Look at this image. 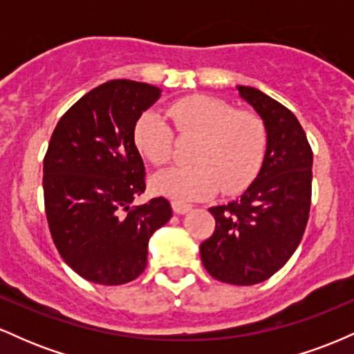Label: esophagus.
Masks as SVG:
<instances>
[{
	"label": "esophagus",
	"mask_w": 354,
	"mask_h": 354,
	"mask_svg": "<svg viewBox=\"0 0 354 354\" xmlns=\"http://www.w3.org/2000/svg\"><path fill=\"white\" fill-rule=\"evenodd\" d=\"M171 208H173V211L176 214H186V213H188V211H191V208H193V206L186 205V203H181V201H173L171 203Z\"/></svg>",
	"instance_id": "1"
}]
</instances>
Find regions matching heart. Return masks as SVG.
<instances>
[{"mask_svg": "<svg viewBox=\"0 0 354 354\" xmlns=\"http://www.w3.org/2000/svg\"><path fill=\"white\" fill-rule=\"evenodd\" d=\"M181 136L196 138L191 166H173L153 174L151 188L178 201L206 200L246 189L261 168L266 129L253 113L236 111L226 101L206 95L186 96L168 109ZM133 141L151 165H165L173 154V133L163 116L146 111L136 120Z\"/></svg>", "mask_w": 354, "mask_h": 354, "instance_id": "heart-1", "label": "heart"}]
</instances>
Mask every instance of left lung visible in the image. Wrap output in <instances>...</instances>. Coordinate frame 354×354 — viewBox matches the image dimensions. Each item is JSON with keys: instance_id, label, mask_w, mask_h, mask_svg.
Listing matches in <instances>:
<instances>
[{"instance_id": "8db88e82", "label": "left lung", "mask_w": 354, "mask_h": 354, "mask_svg": "<svg viewBox=\"0 0 354 354\" xmlns=\"http://www.w3.org/2000/svg\"><path fill=\"white\" fill-rule=\"evenodd\" d=\"M236 89L265 124L266 151L245 193L209 208L216 228L201 243L200 254L214 279L250 286L281 270L301 241L310 216L313 153L290 109L256 88Z\"/></svg>"}]
</instances>
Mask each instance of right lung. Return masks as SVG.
<instances>
[{"mask_svg":"<svg viewBox=\"0 0 354 354\" xmlns=\"http://www.w3.org/2000/svg\"><path fill=\"white\" fill-rule=\"evenodd\" d=\"M161 89L111 80L91 89L56 124L43 161L44 208L61 258L81 278L123 284L148 263V241L171 218L165 198L131 206L143 193L136 120Z\"/></svg>","mask_w":354,"mask_h":354,"instance_id":"1","label":"right lung"}]
</instances>
